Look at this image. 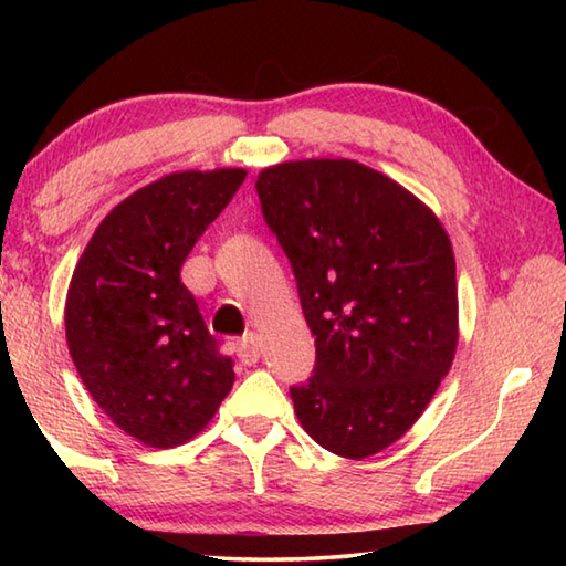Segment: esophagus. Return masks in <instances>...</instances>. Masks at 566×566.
I'll return each mask as SVG.
<instances>
[{"mask_svg": "<svg viewBox=\"0 0 566 566\" xmlns=\"http://www.w3.org/2000/svg\"><path fill=\"white\" fill-rule=\"evenodd\" d=\"M237 354H239V359H242V364H254L256 359H260V354H262L260 337H256L254 332L244 334V337L239 339V344H237Z\"/></svg>", "mask_w": 566, "mask_h": 566, "instance_id": "34e87169", "label": "esophagus"}]
</instances>
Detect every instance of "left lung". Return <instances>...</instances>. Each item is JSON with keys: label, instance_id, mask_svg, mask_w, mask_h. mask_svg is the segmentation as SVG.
<instances>
[{"label": "left lung", "instance_id": "left-lung-1", "mask_svg": "<svg viewBox=\"0 0 566 566\" xmlns=\"http://www.w3.org/2000/svg\"><path fill=\"white\" fill-rule=\"evenodd\" d=\"M264 222L292 264L314 334V375L290 395L329 452L364 459L395 444L454 361L452 242L424 202L352 159L260 171Z\"/></svg>", "mask_w": 566, "mask_h": 566}]
</instances>
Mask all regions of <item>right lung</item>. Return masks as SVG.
Masks as SVG:
<instances>
[{
    "instance_id": "add662e5",
    "label": "right lung",
    "mask_w": 566,
    "mask_h": 566,
    "mask_svg": "<svg viewBox=\"0 0 566 566\" xmlns=\"http://www.w3.org/2000/svg\"><path fill=\"white\" fill-rule=\"evenodd\" d=\"M244 177L189 169L137 189L102 219L72 274L74 367L104 415L147 447L189 442L234 385L179 270Z\"/></svg>"
}]
</instances>
